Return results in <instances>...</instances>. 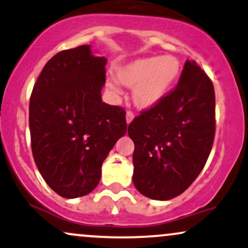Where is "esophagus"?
Masks as SVG:
<instances>
[{"instance_id":"obj_1","label":"esophagus","mask_w":248,"mask_h":248,"mask_svg":"<svg viewBox=\"0 0 248 248\" xmlns=\"http://www.w3.org/2000/svg\"><path fill=\"white\" fill-rule=\"evenodd\" d=\"M133 119H134L133 112H127V114H126V121H127L128 124H129L130 122L133 121Z\"/></svg>"}]
</instances>
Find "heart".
I'll list each match as a JSON object with an SVG mask.
<instances>
[{
	"mask_svg": "<svg viewBox=\"0 0 248 248\" xmlns=\"http://www.w3.org/2000/svg\"><path fill=\"white\" fill-rule=\"evenodd\" d=\"M181 75V62L175 56H149L116 69V80L133 87V101L140 109L157 106L170 92ZM106 87L113 94L120 88L114 79H107Z\"/></svg>",
	"mask_w": 248,
	"mask_h": 248,
	"instance_id": "obj_1",
	"label": "heart"
}]
</instances>
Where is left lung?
Segmentation results:
<instances>
[{"mask_svg": "<svg viewBox=\"0 0 248 248\" xmlns=\"http://www.w3.org/2000/svg\"><path fill=\"white\" fill-rule=\"evenodd\" d=\"M215 88L195 61H186L177 86L128 126L134 142L133 182L156 201L177 197L205 166L215 139Z\"/></svg>", "mask_w": 248, "mask_h": 248, "instance_id": "1", "label": "left lung"}]
</instances>
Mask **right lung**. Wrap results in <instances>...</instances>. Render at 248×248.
<instances>
[{
	"mask_svg": "<svg viewBox=\"0 0 248 248\" xmlns=\"http://www.w3.org/2000/svg\"><path fill=\"white\" fill-rule=\"evenodd\" d=\"M106 64L91 45L61 51L45 64L31 93L33 160L47 186L64 198L95 189L102 162L127 132L124 108L101 100Z\"/></svg>",
	"mask_w": 248,
	"mask_h": 248,
	"instance_id": "right-lung-1",
	"label": "right lung"
}]
</instances>
